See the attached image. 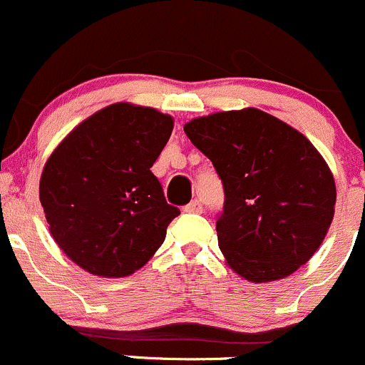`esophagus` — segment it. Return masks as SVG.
Listing matches in <instances>:
<instances>
[{"mask_svg":"<svg viewBox=\"0 0 365 365\" xmlns=\"http://www.w3.org/2000/svg\"><path fill=\"white\" fill-rule=\"evenodd\" d=\"M183 210H185L187 213H201L203 212V205H201L200 200H194V201H190V203L187 205Z\"/></svg>","mask_w":365,"mask_h":365,"instance_id":"1","label":"esophagus"}]
</instances>
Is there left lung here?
Wrapping results in <instances>:
<instances>
[{
    "label": "left lung",
    "instance_id": "1",
    "mask_svg": "<svg viewBox=\"0 0 365 365\" xmlns=\"http://www.w3.org/2000/svg\"><path fill=\"white\" fill-rule=\"evenodd\" d=\"M183 130L222 180L217 238L227 264L270 282L307 263L336 208L332 171L312 143L256 108L194 118Z\"/></svg>",
    "mask_w": 365,
    "mask_h": 365
}]
</instances>
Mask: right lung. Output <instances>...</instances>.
Masks as SVG:
<instances>
[{
  "label": "right lung",
  "mask_w": 365,
  "mask_h": 365,
  "mask_svg": "<svg viewBox=\"0 0 365 365\" xmlns=\"http://www.w3.org/2000/svg\"><path fill=\"white\" fill-rule=\"evenodd\" d=\"M173 125L169 114L118 102L81 121L47 159L40 203L54 242L83 270L125 277L162 245L180 210L150 168Z\"/></svg>",
  "instance_id": "obj_1"
}]
</instances>
